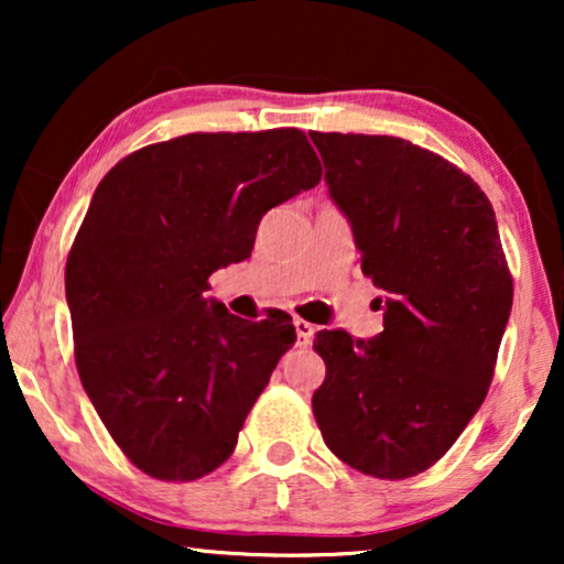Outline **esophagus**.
Listing matches in <instances>:
<instances>
[{"instance_id":"esophagus-1","label":"esophagus","mask_w":564,"mask_h":564,"mask_svg":"<svg viewBox=\"0 0 564 564\" xmlns=\"http://www.w3.org/2000/svg\"><path fill=\"white\" fill-rule=\"evenodd\" d=\"M295 330H297V346L300 349H307L313 341V334H315V326L313 323H307L303 318H295Z\"/></svg>"}]
</instances>
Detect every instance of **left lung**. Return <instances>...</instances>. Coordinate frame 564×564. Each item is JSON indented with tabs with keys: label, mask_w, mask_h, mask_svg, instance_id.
Instances as JSON below:
<instances>
[{
	"label": "left lung",
	"mask_w": 564,
	"mask_h": 564,
	"mask_svg": "<svg viewBox=\"0 0 564 564\" xmlns=\"http://www.w3.org/2000/svg\"><path fill=\"white\" fill-rule=\"evenodd\" d=\"M361 272L384 292V330H318L323 442L380 480L436 465L482 405L513 303L490 199L452 161L392 135L311 133Z\"/></svg>",
	"instance_id": "obj_1"
}]
</instances>
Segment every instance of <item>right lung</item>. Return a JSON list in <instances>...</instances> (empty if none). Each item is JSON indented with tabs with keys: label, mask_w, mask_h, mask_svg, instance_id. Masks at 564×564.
I'll return each mask as SVG.
<instances>
[{
	"label": "right lung",
	"mask_w": 564,
	"mask_h": 564,
	"mask_svg": "<svg viewBox=\"0 0 564 564\" xmlns=\"http://www.w3.org/2000/svg\"><path fill=\"white\" fill-rule=\"evenodd\" d=\"M318 182L297 128L151 143L99 182L66 259L74 359L141 473L189 482L234 454L297 336L288 313L251 323L203 292L215 269L251 257L267 210Z\"/></svg>",
	"instance_id": "right-lung-1"
}]
</instances>
